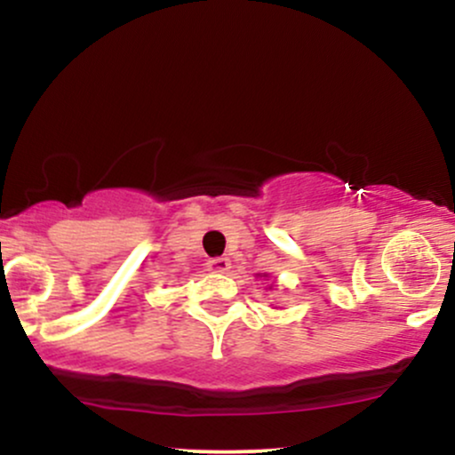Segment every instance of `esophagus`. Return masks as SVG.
Returning <instances> with one entry per match:
<instances>
[{
	"instance_id": "1",
	"label": "esophagus",
	"mask_w": 455,
	"mask_h": 455,
	"mask_svg": "<svg viewBox=\"0 0 455 455\" xmlns=\"http://www.w3.org/2000/svg\"><path fill=\"white\" fill-rule=\"evenodd\" d=\"M207 269L213 271V274H227V271L231 269V260L227 257H216L207 263Z\"/></svg>"
}]
</instances>
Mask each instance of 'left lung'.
<instances>
[{"label": "left lung", "instance_id": "1", "mask_svg": "<svg viewBox=\"0 0 455 455\" xmlns=\"http://www.w3.org/2000/svg\"><path fill=\"white\" fill-rule=\"evenodd\" d=\"M259 278H267V274H263V275H260V274H259Z\"/></svg>", "mask_w": 455, "mask_h": 455}]
</instances>
